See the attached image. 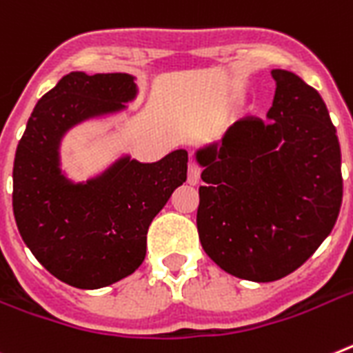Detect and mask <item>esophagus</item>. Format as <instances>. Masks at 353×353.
I'll return each mask as SVG.
<instances>
[{"label": "esophagus", "mask_w": 353, "mask_h": 353, "mask_svg": "<svg viewBox=\"0 0 353 353\" xmlns=\"http://www.w3.org/2000/svg\"><path fill=\"white\" fill-rule=\"evenodd\" d=\"M201 179V167L195 161L188 163V185H197Z\"/></svg>", "instance_id": "34e87169"}]
</instances>
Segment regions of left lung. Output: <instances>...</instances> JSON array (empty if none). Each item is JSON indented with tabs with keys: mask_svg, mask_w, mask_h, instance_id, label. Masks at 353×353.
<instances>
[{
	"mask_svg": "<svg viewBox=\"0 0 353 353\" xmlns=\"http://www.w3.org/2000/svg\"><path fill=\"white\" fill-rule=\"evenodd\" d=\"M272 79L268 120H239L221 145L197 150L203 250L251 282L303 265L332 232L343 201L341 149L327 105L291 71L272 70Z\"/></svg>",
	"mask_w": 353,
	"mask_h": 353,
	"instance_id": "obj_1",
	"label": "left lung"
}]
</instances>
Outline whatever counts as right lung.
Here are the masks:
<instances>
[{
  "label": "right lung",
  "mask_w": 353,
  "mask_h": 353,
  "mask_svg": "<svg viewBox=\"0 0 353 353\" xmlns=\"http://www.w3.org/2000/svg\"><path fill=\"white\" fill-rule=\"evenodd\" d=\"M134 93L127 73H70L43 94L17 145L12 192L17 230L35 259L68 285L99 289L140 268L150 222L186 181V150L158 163L121 159L88 185H71L59 174L62 132L123 108Z\"/></svg>",
  "instance_id": "add662e5"
}]
</instances>
